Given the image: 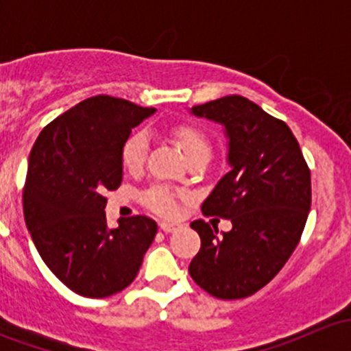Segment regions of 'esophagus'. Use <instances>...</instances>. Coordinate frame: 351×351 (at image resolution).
I'll return each instance as SVG.
<instances>
[{
	"label": "esophagus",
	"mask_w": 351,
	"mask_h": 351,
	"mask_svg": "<svg viewBox=\"0 0 351 351\" xmlns=\"http://www.w3.org/2000/svg\"><path fill=\"white\" fill-rule=\"evenodd\" d=\"M159 228H161L162 232H166V234H168V232H175L176 229H178V224H176V222L162 221V222H159Z\"/></svg>",
	"instance_id": "esophagus-1"
}]
</instances>
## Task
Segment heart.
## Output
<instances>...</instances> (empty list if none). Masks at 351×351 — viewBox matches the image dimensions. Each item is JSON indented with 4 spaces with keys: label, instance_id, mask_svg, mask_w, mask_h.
<instances>
[{
    "label": "heart",
    "instance_id": "1",
    "mask_svg": "<svg viewBox=\"0 0 351 351\" xmlns=\"http://www.w3.org/2000/svg\"><path fill=\"white\" fill-rule=\"evenodd\" d=\"M171 134L189 159L204 154L210 156V143H208L207 136L198 127L190 125V123H180V125L173 127ZM147 154H149V139H147L146 132H143V130L134 132L122 147L123 166L130 173L141 171L143 166L146 165ZM143 200L151 210L162 215L173 214L176 208L175 193L161 185L151 186L143 195Z\"/></svg>",
    "mask_w": 351,
    "mask_h": 351
}]
</instances>
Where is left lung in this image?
I'll list each match as a JSON object with an SVG mask.
<instances>
[{"label":"left lung","mask_w":351,"mask_h":351,"mask_svg":"<svg viewBox=\"0 0 351 351\" xmlns=\"http://www.w3.org/2000/svg\"><path fill=\"white\" fill-rule=\"evenodd\" d=\"M192 113L226 127L231 171L202 212L231 219L232 229L219 236L202 219L190 224L202 241L190 277L217 299H244L263 289L299 244L311 208V169L284 120L247 98L229 95Z\"/></svg>","instance_id":"left-lung-1"}]
</instances>
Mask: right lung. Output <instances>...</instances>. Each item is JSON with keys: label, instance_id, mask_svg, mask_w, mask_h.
Segmentation results:
<instances>
[{"label": "right lung", "instance_id": "obj_1", "mask_svg": "<svg viewBox=\"0 0 351 351\" xmlns=\"http://www.w3.org/2000/svg\"><path fill=\"white\" fill-rule=\"evenodd\" d=\"M154 113L123 98H86L42 129L23 189L27 228L52 274L73 292L104 299L137 277L158 224L147 215L107 228V190L122 183V147Z\"/></svg>", "mask_w": 351, "mask_h": 351}]
</instances>
